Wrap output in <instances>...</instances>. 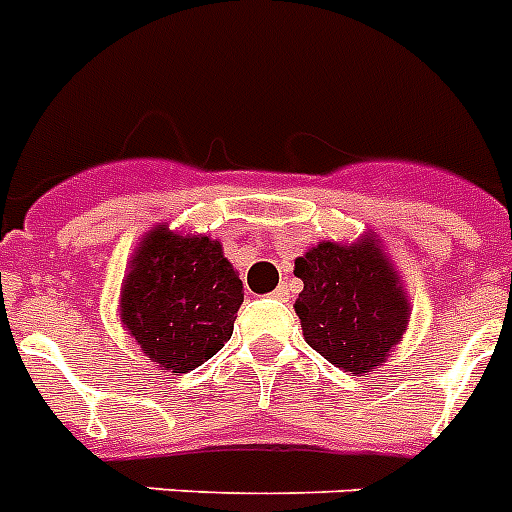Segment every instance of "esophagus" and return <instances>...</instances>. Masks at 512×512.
Segmentation results:
<instances>
[{
    "label": "esophagus",
    "instance_id": "obj_1",
    "mask_svg": "<svg viewBox=\"0 0 512 512\" xmlns=\"http://www.w3.org/2000/svg\"><path fill=\"white\" fill-rule=\"evenodd\" d=\"M273 297H276V299H284V302H286V299H289V289H286V284L278 286L276 292H273Z\"/></svg>",
    "mask_w": 512,
    "mask_h": 512
}]
</instances>
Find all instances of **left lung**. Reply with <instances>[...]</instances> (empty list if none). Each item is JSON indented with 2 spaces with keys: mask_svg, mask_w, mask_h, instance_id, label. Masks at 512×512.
I'll return each mask as SVG.
<instances>
[{
  "mask_svg": "<svg viewBox=\"0 0 512 512\" xmlns=\"http://www.w3.org/2000/svg\"><path fill=\"white\" fill-rule=\"evenodd\" d=\"M294 276L305 284L294 302L305 342L344 373H371L402 342L410 302L373 234L321 242L294 260Z\"/></svg>",
  "mask_w": 512,
  "mask_h": 512,
  "instance_id": "1",
  "label": "left lung"
}]
</instances>
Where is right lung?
<instances>
[{
  "instance_id": "obj_1",
  "label": "right lung",
  "mask_w": 512,
  "mask_h": 512,
  "mask_svg": "<svg viewBox=\"0 0 512 512\" xmlns=\"http://www.w3.org/2000/svg\"><path fill=\"white\" fill-rule=\"evenodd\" d=\"M242 289L218 239L157 226L131 257L120 321L162 371L189 373L231 339Z\"/></svg>"
}]
</instances>
